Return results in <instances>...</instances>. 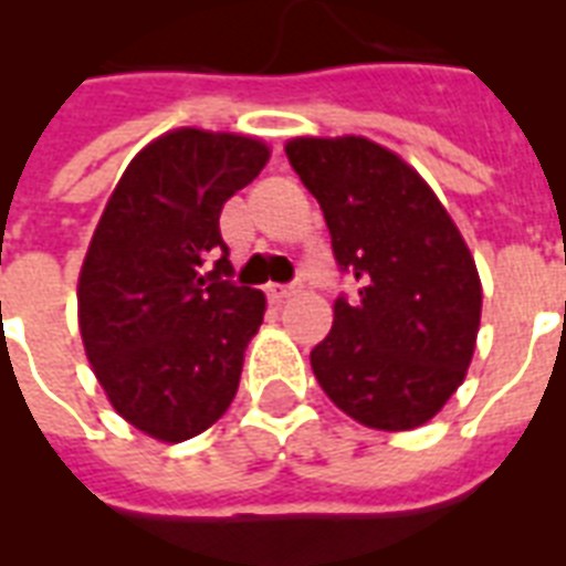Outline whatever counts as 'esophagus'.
<instances>
[{
	"mask_svg": "<svg viewBox=\"0 0 566 566\" xmlns=\"http://www.w3.org/2000/svg\"><path fill=\"white\" fill-rule=\"evenodd\" d=\"M266 296L273 305H282L284 300H291L293 287H284V284H266Z\"/></svg>",
	"mask_w": 566,
	"mask_h": 566,
	"instance_id": "1",
	"label": "esophagus"
}]
</instances>
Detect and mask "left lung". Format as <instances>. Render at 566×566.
Segmentation results:
<instances>
[{"label":"left lung","instance_id":"8db88e82","mask_svg":"<svg viewBox=\"0 0 566 566\" xmlns=\"http://www.w3.org/2000/svg\"><path fill=\"white\" fill-rule=\"evenodd\" d=\"M284 153L317 196L337 264L358 282V300L335 302L311 370L361 426L417 429L473 361L482 282L470 247L420 172L385 146L293 137Z\"/></svg>","mask_w":566,"mask_h":566}]
</instances>
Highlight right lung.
I'll return each instance as SVG.
<instances>
[{
    "mask_svg": "<svg viewBox=\"0 0 566 566\" xmlns=\"http://www.w3.org/2000/svg\"><path fill=\"white\" fill-rule=\"evenodd\" d=\"M266 161L261 137L172 128L132 158L93 231L78 273L84 353L114 411L149 438H196L238 394L266 300L222 279L220 213Z\"/></svg>",
    "mask_w": 566,
    "mask_h": 566,
    "instance_id": "1",
    "label": "right lung"
}]
</instances>
